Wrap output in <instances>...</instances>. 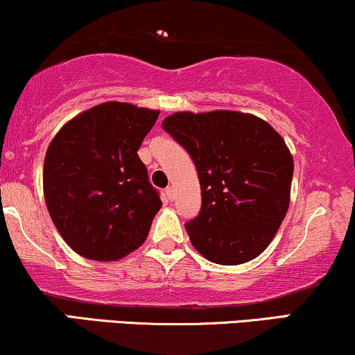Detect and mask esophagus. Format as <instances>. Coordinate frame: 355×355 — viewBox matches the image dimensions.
I'll return each mask as SVG.
<instances>
[{
	"instance_id": "esophagus-1",
	"label": "esophagus",
	"mask_w": 355,
	"mask_h": 355,
	"mask_svg": "<svg viewBox=\"0 0 355 355\" xmlns=\"http://www.w3.org/2000/svg\"><path fill=\"white\" fill-rule=\"evenodd\" d=\"M164 194H166V198H168V200H173L174 199V189H173V187H166V192H164Z\"/></svg>"
}]
</instances>
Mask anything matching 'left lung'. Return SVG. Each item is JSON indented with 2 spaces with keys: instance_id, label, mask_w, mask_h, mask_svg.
<instances>
[{
  "instance_id": "8db88e82",
  "label": "left lung",
  "mask_w": 355,
  "mask_h": 355,
  "mask_svg": "<svg viewBox=\"0 0 355 355\" xmlns=\"http://www.w3.org/2000/svg\"><path fill=\"white\" fill-rule=\"evenodd\" d=\"M163 128L189 153L200 182L192 247L217 265L247 263L268 247L290 207L293 156L282 135L252 113L176 112Z\"/></svg>"
}]
</instances>
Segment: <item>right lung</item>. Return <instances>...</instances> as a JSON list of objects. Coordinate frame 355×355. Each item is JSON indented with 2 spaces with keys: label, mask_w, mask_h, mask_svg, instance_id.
Segmentation results:
<instances>
[{
  "label": "right lung",
  "mask_w": 355,
  "mask_h": 355,
  "mask_svg": "<svg viewBox=\"0 0 355 355\" xmlns=\"http://www.w3.org/2000/svg\"><path fill=\"white\" fill-rule=\"evenodd\" d=\"M159 110L105 102L57 131L44 159L47 211L80 257L116 261L141 247L161 199L138 150Z\"/></svg>",
  "instance_id": "add662e5"
}]
</instances>
